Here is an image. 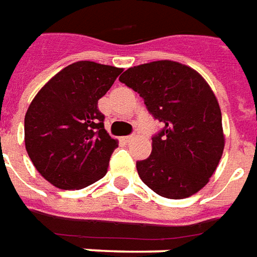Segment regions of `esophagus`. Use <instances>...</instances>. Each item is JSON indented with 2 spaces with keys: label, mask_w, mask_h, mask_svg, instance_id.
<instances>
[{
  "label": "esophagus",
  "mask_w": 257,
  "mask_h": 257,
  "mask_svg": "<svg viewBox=\"0 0 257 257\" xmlns=\"http://www.w3.org/2000/svg\"><path fill=\"white\" fill-rule=\"evenodd\" d=\"M133 138H134V136H125V137H123V141H125V143H130L132 141Z\"/></svg>",
  "instance_id": "1"
}]
</instances>
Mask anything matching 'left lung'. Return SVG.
Segmentation results:
<instances>
[{"instance_id": "left-lung-1", "label": "left lung", "mask_w": 257, "mask_h": 257, "mask_svg": "<svg viewBox=\"0 0 257 257\" xmlns=\"http://www.w3.org/2000/svg\"><path fill=\"white\" fill-rule=\"evenodd\" d=\"M121 83L140 94L163 128L138 176L158 195L184 199L202 190L224 149L221 112L205 79L190 66L156 61L127 69Z\"/></svg>"}]
</instances>
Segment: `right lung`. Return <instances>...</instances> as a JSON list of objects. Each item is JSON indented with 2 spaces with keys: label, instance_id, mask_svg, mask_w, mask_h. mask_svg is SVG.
I'll list each match as a JSON object with an SVG mask.
<instances>
[{
  "label": "right lung",
  "instance_id": "right-lung-1",
  "mask_svg": "<svg viewBox=\"0 0 257 257\" xmlns=\"http://www.w3.org/2000/svg\"><path fill=\"white\" fill-rule=\"evenodd\" d=\"M123 69L80 61L38 91L25 116V144L38 173L61 190H81L108 172L117 141L109 136L98 99Z\"/></svg>",
  "mask_w": 257,
  "mask_h": 257
}]
</instances>
